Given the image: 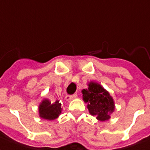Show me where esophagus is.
Returning a JSON list of instances; mask_svg holds the SVG:
<instances>
[{
  "instance_id": "obj_1",
  "label": "esophagus",
  "mask_w": 150,
  "mask_h": 150,
  "mask_svg": "<svg viewBox=\"0 0 150 150\" xmlns=\"http://www.w3.org/2000/svg\"><path fill=\"white\" fill-rule=\"evenodd\" d=\"M77 96H78V94L75 93V94H71V95H67L65 98H66V100H72V99L76 98H77Z\"/></svg>"
}]
</instances>
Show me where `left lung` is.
<instances>
[{
    "label": "left lung",
    "mask_w": 150,
    "mask_h": 150,
    "mask_svg": "<svg viewBox=\"0 0 150 150\" xmlns=\"http://www.w3.org/2000/svg\"><path fill=\"white\" fill-rule=\"evenodd\" d=\"M82 98L88 103V109L92 116L100 121H105L110 118V114L114 111L115 106L113 98L108 91L100 84L94 81L88 83V88L83 89Z\"/></svg>",
    "instance_id": "1"
}]
</instances>
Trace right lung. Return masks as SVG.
<instances>
[{
    "label": "right lung",
    "instance_id": "1",
    "mask_svg": "<svg viewBox=\"0 0 150 150\" xmlns=\"http://www.w3.org/2000/svg\"><path fill=\"white\" fill-rule=\"evenodd\" d=\"M62 112L61 103L56 100L52 103L48 99H44L39 106V115L42 119L52 120L59 117Z\"/></svg>",
    "mask_w": 150,
    "mask_h": 150
}]
</instances>
